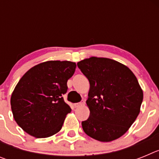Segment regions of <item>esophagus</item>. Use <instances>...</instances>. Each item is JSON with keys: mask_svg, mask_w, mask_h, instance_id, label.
Here are the masks:
<instances>
[{"mask_svg": "<svg viewBox=\"0 0 159 159\" xmlns=\"http://www.w3.org/2000/svg\"><path fill=\"white\" fill-rule=\"evenodd\" d=\"M83 104H84V100L80 101V102H76V103H75V104H74V106H75V107H79L82 106Z\"/></svg>", "mask_w": 159, "mask_h": 159, "instance_id": "esophagus-1", "label": "esophagus"}]
</instances>
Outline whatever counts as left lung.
I'll list each match as a JSON object with an SVG mask.
<instances>
[{
    "label": "left lung",
    "instance_id": "obj_1",
    "mask_svg": "<svg viewBox=\"0 0 159 159\" xmlns=\"http://www.w3.org/2000/svg\"><path fill=\"white\" fill-rule=\"evenodd\" d=\"M77 66L90 83V116L82 122L83 130L98 141L117 139L139 114L143 93L137 78L128 67L108 58L91 57Z\"/></svg>",
    "mask_w": 159,
    "mask_h": 159
}]
</instances>
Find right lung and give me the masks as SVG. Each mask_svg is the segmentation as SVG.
Segmentation results:
<instances>
[{
    "mask_svg": "<svg viewBox=\"0 0 159 159\" xmlns=\"http://www.w3.org/2000/svg\"><path fill=\"white\" fill-rule=\"evenodd\" d=\"M76 64L70 61H47L29 69L11 96L15 121L36 138H47L62 128L71 107L64 100L67 82Z\"/></svg>",
    "mask_w": 159,
    "mask_h": 159,
    "instance_id": "right-lung-1",
    "label": "right lung"
}]
</instances>
